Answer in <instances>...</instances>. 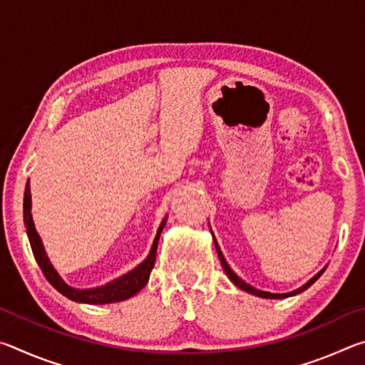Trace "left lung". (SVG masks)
Instances as JSON below:
<instances>
[{
  "mask_svg": "<svg viewBox=\"0 0 365 365\" xmlns=\"http://www.w3.org/2000/svg\"><path fill=\"white\" fill-rule=\"evenodd\" d=\"M209 230H211V228H209ZM211 233H212V230H211ZM212 240H214L215 250H217V255H219V259H220V264H222V267H224V270H225V274H227L228 279H230V280L233 282V285H237L240 289H243V292H246V293H251V294H255V296H259V298H267V299H282V298H289V296L299 294V293L304 292V289H307L309 287H311L312 283L316 282V280L319 279V277L324 274V270H325V267H324L322 270L317 272V274L314 275L311 280H307V282L304 283V285L299 287V288H296V289H293V292H288V293H270V292H262V289H257V288H255V287H251L250 283H246L243 279H240V277H238L237 274H235V272L230 269V265L227 264V261H225L224 255H222V251H220V248H219V243H217V240H215L214 233H212Z\"/></svg>",
  "mask_w": 365,
  "mask_h": 365,
  "instance_id": "8db88e82",
  "label": "left lung"
}]
</instances>
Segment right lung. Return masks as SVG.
I'll return each instance as SVG.
<instances>
[{
    "instance_id": "obj_1",
    "label": "right lung",
    "mask_w": 365,
    "mask_h": 365,
    "mask_svg": "<svg viewBox=\"0 0 365 365\" xmlns=\"http://www.w3.org/2000/svg\"><path fill=\"white\" fill-rule=\"evenodd\" d=\"M165 222H168V215L160 222V225L154 237L153 246L150 250V255L137 267L132 269L127 274L120 275L119 279H114L113 282L106 283V285L95 287V288H73L69 283L63 280V277L58 274V270L53 267L51 261L45 251V246L40 238L38 232H36L34 219H32V195H30V182L26 185V193H24V224L27 228V237L30 246H32L34 256L38 262L40 269L45 274L46 280L58 289L61 294H64L66 298H69L76 302H83V304H110V302H119L125 301L132 296L137 294L141 288L150 280V274L154 267V261H156V252H158V242L160 233H163Z\"/></svg>"
}]
</instances>
